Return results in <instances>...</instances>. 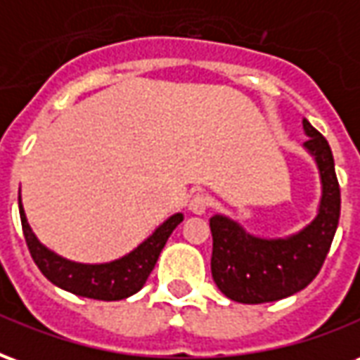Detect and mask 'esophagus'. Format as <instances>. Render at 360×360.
I'll return each instance as SVG.
<instances>
[{
	"mask_svg": "<svg viewBox=\"0 0 360 360\" xmlns=\"http://www.w3.org/2000/svg\"><path fill=\"white\" fill-rule=\"evenodd\" d=\"M208 206H210V196L206 195V193H195V195L191 196V200H188V208L195 214H204V212L208 210Z\"/></svg>",
	"mask_w": 360,
	"mask_h": 360,
	"instance_id": "obj_1",
	"label": "esophagus"
}]
</instances>
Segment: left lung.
<instances>
[{
  "label": "left lung",
  "instance_id": "obj_1",
  "mask_svg": "<svg viewBox=\"0 0 360 360\" xmlns=\"http://www.w3.org/2000/svg\"><path fill=\"white\" fill-rule=\"evenodd\" d=\"M302 127L309 134L304 148L322 179L320 208L309 226L287 239H260L226 216L210 218L212 278L231 301L260 304L301 291L316 278L332 247L341 208L332 148L307 119Z\"/></svg>",
  "mask_w": 360,
  "mask_h": 360
}]
</instances>
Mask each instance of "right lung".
I'll return each mask as SVG.
<instances>
[{
	"mask_svg": "<svg viewBox=\"0 0 360 360\" xmlns=\"http://www.w3.org/2000/svg\"><path fill=\"white\" fill-rule=\"evenodd\" d=\"M19 212L30 257L44 276L53 285L61 287L69 293L89 297L96 301H121L136 293L146 283L150 271L154 270L158 257L165 247L169 235L173 233V229L183 221V214H175L169 219H165L146 241L141 243L133 252H129L119 260L108 264H77L53 255L51 250L40 245L28 226L20 200Z\"/></svg>",
	"mask_w": 360,
	"mask_h": 360,
	"instance_id": "right-lung-1",
	"label": "right lung"
}]
</instances>
